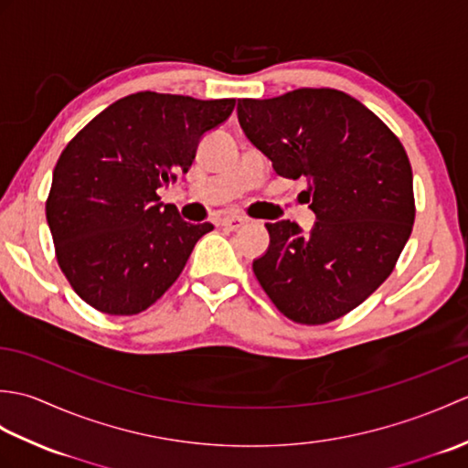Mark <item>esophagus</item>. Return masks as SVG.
<instances>
[{
    "instance_id": "obj_1",
    "label": "esophagus",
    "mask_w": 468,
    "mask_h": 468,
    "mask_svg": "<svg viewBox=\"0 0 468 468\" xmlns=\"http://www.w3.org/2000/svg\"><path fill=\"white\" fill-rule=\"evenodd\" d=\"M245 223L247 221H245L243 217H239V215H229V217H225L223 221H221V225L225 229H229V231H237V229H241Z\"/></svg>"
}]
</instances>
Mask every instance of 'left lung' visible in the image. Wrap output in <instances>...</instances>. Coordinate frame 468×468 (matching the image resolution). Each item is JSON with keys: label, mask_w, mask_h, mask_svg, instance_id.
I'll list each match as a JSON object with an SVG mask.
<instances>
[{"label": "left lung", "mask_w": 468, "mask_h": 468, "mask_svg": "<svg viewBox=\"0 0 468 468\" xmlns=\"http://www.w3.org/2000/svg\"><path fill=\"white\" fill-rule=\"evenodd\" d=\"M237 116L277 175L307 178L317 218L310 233L292 221L265 223L270 247L253 261L257 282L290 320L334 322L386 282L412 233L404 146L362 102L332 88L243 98Z\"/></svg>", "instance_id": "obj_1"}]
</instances>
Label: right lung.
<instances>
[{
    "instance_id": "right-lung-1",
    "label": "right lung",
    "mask_w": 468,
    "mask_h": 468,
    "mask_svg": "<svg viewBox=\"0 0 468 468\" xmlns=\"http://www.w3.org/2000/svg\"><path fill=\"white\" fill-rule=\"evenodd\" d=\"M233 108L235 98L136 92L94 116L59 154L46 218L59 270L94 310L144 312L213 231L163 207L156 188L188 171L198 141Z\"/></svg>"
}]
</instances>
